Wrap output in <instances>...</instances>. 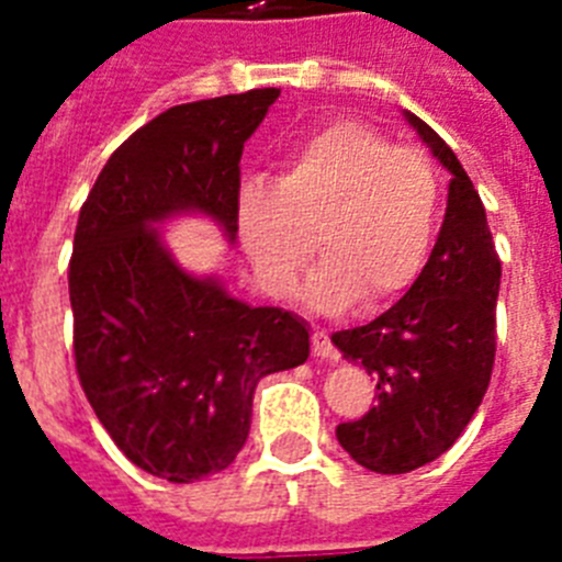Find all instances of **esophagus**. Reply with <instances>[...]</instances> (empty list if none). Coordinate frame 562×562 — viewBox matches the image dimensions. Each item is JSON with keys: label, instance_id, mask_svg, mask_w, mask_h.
<instances>
[{"label": "esophagus", "instance_id": "obj_1", "mask_svg": "<svg viewBox=\"0 0 562 562\" xmlns=\"http://www.w3.org/2000/svg\"><path fill=\"white\" fill-rule=\"evenodd\" d=\"M312 355L317 360H340V351L335 349V342L329 340V335L324 329L312 331Z\"/></svg>", "mask_w": 562, "mask_h": 562}]
</instances>
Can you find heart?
Segmentation results:
<instances>
[{"label": "heart", "instance_id": "obj_1", "mask_svg": "<svg viewBox=\"0 0 562 562\" xmlns=\"http://www.w3.org/2000/svg\"><path fill=\"white\" fill-rule=\"evenodd\" d=\"M439 182L428 157L391 146L360 121H335L297 143L276 186L238 191V236L272 295H290L317 247L306 301L337 312L382 306L414 284L436 227Z\"/></svg>", "mask_w": 562, "mask_h": 562}]
</instances>
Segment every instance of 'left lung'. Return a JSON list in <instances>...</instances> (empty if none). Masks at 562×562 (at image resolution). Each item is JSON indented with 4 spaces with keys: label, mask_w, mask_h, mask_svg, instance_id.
Returning a JSON list of instances; mask_svg holds the SVG:
<instances>
[{
    "label": "left lung",
    "mask_w": 562,
    "mask_h": 562,
    "mask_svg": "<svg viewBox=\"0 0 562 562\" xmlns=\"http://www.w3.org/2000/svg\"><path fill=\"white\" fill-rule=\"evenodd\" d=\"M450 171L448 211L428 265L371 324L331 335L349 362L376 380V405L337 425L340 448L382 475L411 473L453 448L490 385L501 261L479 191L453 148L402 112Z\"/></svg>",
    "instance_id": "1"
}]
</instances>
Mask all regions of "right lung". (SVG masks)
<instances>
[{
	"mask_svg": "<svg viewBox=\"0 0 562 562\" xmlns=\"http://www.w3.org/2000/svg\"><path fill=\"white\" fill-rule=\"evenodd\" d=\"M278 95L250 89L166 109L109 157L78 216V380L123 456L173 484L231 467L258 380L310 357L306 321L186 270L160 231L205 216L236 245L238 160Z\"/></svg>",
	"mask_w": 562,
	"mask_h": 562,
	"instance_id": "1",
	"label": "right lung"
}]
</instances>
